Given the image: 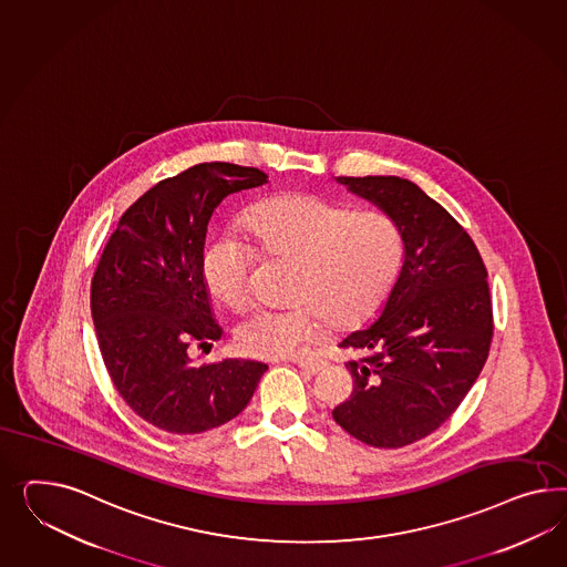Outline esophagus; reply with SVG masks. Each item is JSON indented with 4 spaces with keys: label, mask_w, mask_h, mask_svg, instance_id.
<instances>
[{
    "label": "esophagus",
    "mask_w": 567,
    "mask_h": 567,
    "mask_svg": "<svg viewBox=\"0 0 567 567\" xmlns=\"http://www.w3.org/2000/svg\"><path fill=\"white\" fill-rule=\"evenodd\" d=\"M296 364L308 372V374H317V372L323 371V364L321 362H312V360H296Z\"/></svg>",
    "instance_id": "34e87169"
}]
</instances>
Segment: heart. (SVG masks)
I'll use <instances>...</instances> for the list:
<instances>
[{
	"label": "heart",
	"instance_id": "obj_1",
	"mask_svg": "<svg viewBox=\"0 0 567 567\" xmlns=\"http://www.w3.org/2000/svg\"><path fill=\"white\" fill-rule=\"evenodd\" d=\"M250 243L215 231L203 244L200 274L231 308L250 300L257 250L293 260L288 307L252 310L236 327L238 350L252 358L305 357L331 323H362L381 305L404 259V238L383 210H352L315 195L260 200L244 215Z\"/></svg>",
	"mask_w": 567,
	"mask_h": 567
}]
</instances>
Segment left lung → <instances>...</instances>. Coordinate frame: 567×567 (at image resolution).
Listing matches in <instances>:
<instances>
[{
	"mask_svg": "<svg viewBox=\"0 0 567 567\" xmlns=\"http://www.w3.org/2000/svg\"><path fill=\"white\" fill-rule=\"evenodd\" d=\"M338 182L393 217L404 265L381 319L340 343L367 357L346 364L354 389L333 419L371 447L398 450L437 431L485 367L495 329L486 267L466 229L414 182Z\"/></svg>",
	"mask_w": 567,
	"mask_h": 567,
	"instance_id": "left-lung-1",
	"label": "left lung"
}]
</instances>
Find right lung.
<instances>
[{"instance_id": "add662e5", "label": "right lung", "mask_w": 567, "mask_h": 567, "mask_svg": "<svg viewBox=\"0 0 567 567\" xmlns=\"http://www.w3.org/2000/svg\"><path fill=\"white\" fill-rule=\"evenodd\" d=\"M267 178L236 163L193 165L130 205L103 248L91 281L101 357L130 410L165 433L196 435L236 419L267 371L255 360L195 367L188 357L221 338L200 274L210 215Z\"/></svg>"}]
</instances>
